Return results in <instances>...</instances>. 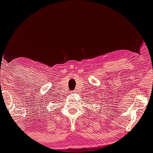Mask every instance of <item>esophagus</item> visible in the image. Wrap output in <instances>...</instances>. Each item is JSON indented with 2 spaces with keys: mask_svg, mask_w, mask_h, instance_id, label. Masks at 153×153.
<instances>
[{
  "mask_svg": "<svg viewBox=\"0 0 153 153\" xmlns=\"http://www.w3.org/2000/svg\"><path fill=\"white\" fill-rule=\"evenodd\" d=\"M72 93H75V91H73V92H72Z\"/></svg>",
  "mask_w": 153,
  "mask_h": 153,
  "instance_id": "obj_1",
  "label": "esophagus"
}]
</instances>
